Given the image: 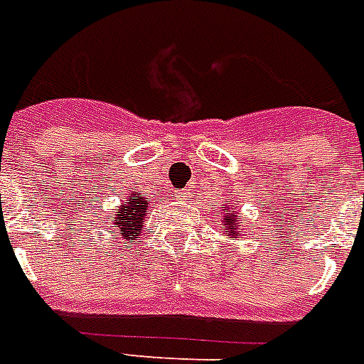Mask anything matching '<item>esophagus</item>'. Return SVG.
<instances>
[{"instance_id":"34e87169","label":"esophagus","mask_w":364,"mask_h":364,"mask_svg":"<svg viewBox=\"0 0 364 364\" xmlns=\"http://www.w3.org/2000/svg\"><path fill=\"white\" fill-rule=\"evenodd\" d=\"M180 198H188V193H186V192H180Z\"/></svg>"}]
</instances>
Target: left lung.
<instances>
[{
    "label": "left lung",
    "mask_w": 364,
    "mask_h": 364,
    "mask_svg": "<svg viewBox=\"0 0 364 364\" xmlns=\"http://www.w3.org/2000/svg\"><path fill=\"white\" fill-rule=\"evenodd\" d=\"M220 215H223V226H220V228H224V230L228 232L226 236H230V237L240 236V232H242V228H240L242 224H240V220H237V215H240V213L234 211L230 205H226V207H223V213H220Z\"/></svg>",
    "instance_id": "left-lung-1"
}]
</instances>
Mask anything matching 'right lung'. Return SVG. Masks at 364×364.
Wrapping results in <instances>:
<instances>
[{"instance_id":"obj_1","label":"right lung","mask_w":364,"mask_h":364,"mask_svg":"<svg viewBox=\"0 0 364 364\" xmlns=\"http://www.w3.org/2000/svg\"><path fill=\"white\" fill-rule=\"evenodd\" d=\"M147 211H149V198L130 190L119 207L109 213L111 217H109L107 232L114 240L130 244L136 237L141 236Z\"/></svg>"}]
</instances>
